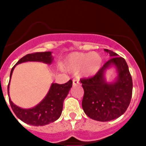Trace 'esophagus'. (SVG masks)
<instances>
[{
  "mask_svg": "<svg viewBox=\"0 0 146 146\" xmlns=\"http://www.w3.org/2000/svg\"><path fill=\"white\" fill-rule=\"evenodd\" d=\"M80 85V82L78 80H76V79H73V86H75V85Z\"/></svg>",
  "mask_w": 146,
  "mask_h": 146,
  "instance_id": "34e87169",
  "label": "esophagus"
}]
</instances>
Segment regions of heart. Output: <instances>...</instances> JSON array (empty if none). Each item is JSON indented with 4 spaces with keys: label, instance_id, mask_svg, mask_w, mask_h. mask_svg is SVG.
Masks as SVG:
<instances>
[{
    "label": "heart",
    "instance_id": "heart-1",
    "mask_svg": "<svg viewBox=\"0 0 146 146\" xmlns=\"http://www.w3.org/2000/svg\"><path fill=\"white\" fill-rule=\"evenodd\" d=\"M102 59L100 54L95 52H73L65 59L63 67L69 72H78L81 70L85 77L95 76L101 68Z\"/></svg>",
    "mask_w": 146,
    "mask_h": 146
}]
</instances>
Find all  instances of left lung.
<instances>
[{
    "label": "left lung",
    "mask_w": 146,
    "mask_h": 146,
    "mask_svg": "<svg viewBox=\"0 0 146 146\" xmlns=\"http://www.w3.org/2000/svg\"><path fill=\"white\" fill-rule=\"evenodd\" d=\"M104 51L110 58L94 77L81 79L84 90L82 107L88 117L99 121H108L121 116L130 104L133 82L126 61L108 49ZM114 67L117 77L111 82L106 81V70Z\"/></svg>",
    "instance_id": "1"
}]
</instances>
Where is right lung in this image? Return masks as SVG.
<instances>
[{"label":"right lung","mask_w":146,"mask_h":146,"mask_svg":"<svg viewBox=\"0 0 146 146\" xmlns=\"http://www.w3.org/2000/svg\"><path fill=\"white\" fill-rule=\"evenodd\" d=\"M51 51L36 52L35 54H27L20 58L15 65L10 71V82L8 86V93L9 95V88L10 79L13 72L17 65L28 61H36L50 65L52 64L54 57ZM73 81L69 80L66 83L59 85L58 83H51L48 92L40 102L34 107L29 109H23L15 104L11 99L9 102L13 112L22 121L32 125V126H45L56 121L61 115L64 101L67 97L72 87Z\"/></svg>","instance_id":"obj_1"}]
</instances>
